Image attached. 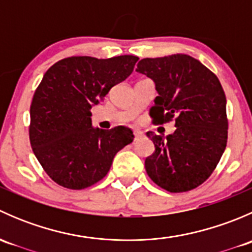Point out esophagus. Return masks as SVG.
I'll use <instances>...</instances> for the list:
<instances>
[{"mask_svg": "<svg viewBox=\"0 0 252 252\" xmlns=\"http://www.w3.org/2000/svg\"><path fill=\"white\" fill-rule=\"evenodd\" d=\"M142 135H144V133H142L141 130H139V129H134V140H139V139L142 138Z\"/></svg>", "mask_w": 252, "mask_h": 252, "instance_id": "obj_1", "label": "esophagus"}]
</instances>
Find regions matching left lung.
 <instances>
[{
  "mask_svg": "<svg viewBox=\"0 0 252 252\" xmlns=\"http://www.w3.org/2000/svg\"><path fill=\"white\" fill-rule=\"evenodd\" d=\"M136 72L156 84L150 108L155 124L175 122L164 138L146 133L155 152L145 159L152 182L169 192L195 189L217 167L228 140L227 100L215 73L188 55L144 58Z\"/></svg>",
  "mask_w": 252,
  "mask_h": 252,
  "instance_id": "1",
  "label": "left lung"
}]
</instances>
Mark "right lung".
Returning a JSON list of instances; mask_svg holds the SVG:
<instances>
[{
    "label": "right lung",
    "instance_id": "obj_1",
    "mask_svg": "<svg viewBox=\"0 0 252 252\" xmlns=\"http://www.w3.org/2000/svg\"><path fill=\"white\" fill-rule=\"evenodd\" d=\"M138 60L73 56L45 73L30 105L29 139L37 161L58 185L81 190L96 184L117 152L133 141L126 126L94 129L90 110L131 74Z\"/></svg>",
    "mask_w": 252,
    "mask_h": 252
}]
</instances>
